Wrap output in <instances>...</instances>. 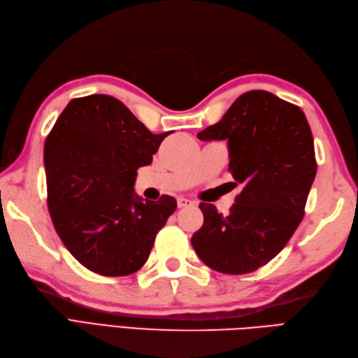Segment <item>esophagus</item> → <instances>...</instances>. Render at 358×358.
<instances>
[{"mask_svg": "<svg viewBox=\"0 0 358 358\" xmlns=\"http://www.w3.org/2000/svg\"><path fill=\"white\" fill-rule=\"evenodd\" d=\"M194 203L191 201V200H188V199H183V197H179L178 199V208L179 209H182V208H189V206H192Z\"/></svg>", "mask_w": 358, "mask_h": 358, "instance_id": "1", "label": "esophagus"}]
</instances>
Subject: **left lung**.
Masks as SVG:
<instances>
[{
	"label": "left lung",
	"mask_w": 358,
	"mask_h": 358,
	"mask_svg": "<svg viewBox=\"0 0 358 358\" xmlns=\"http://www.w3.org/2000/svg\"><path fill=\"white\" fill-rule=\"evenodd\" d=\"M197 137L227 140L229 170L242 191L227 215L200 203L204 222L191 243L216 272H254L282 251L305 215L317 175L308 119L272 92L249 91Z\"/></svg>",
	"instance_id": "obj_1"
}]
</instances>
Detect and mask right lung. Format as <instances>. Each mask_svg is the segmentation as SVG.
Wrapping results in <instances>:
<instances>
[{
  "label": "right lung",
  "instance_id": "add662e5",
  "mask_svg": "<svg viewBox=\"0 0 358 358\" xmlns=\"http://www.w3.org/2000/svg\"><path fill=\"white\" fill-rule=\"evenodd\" d=\"M170 133L152 134L110 95L71 100L45 143L48 208L78 262L103 276L142 267L176 200L137 197V169L149 166Z\"/></svg>",
  "mask_w": 358,
  "mask_h": 358
}]
</instances>
